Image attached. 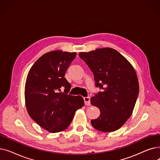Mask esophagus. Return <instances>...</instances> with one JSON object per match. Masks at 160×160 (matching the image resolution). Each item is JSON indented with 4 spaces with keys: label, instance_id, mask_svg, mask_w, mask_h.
<instances>
[{
    "label": "esophagus",
    "instance_id": "esophagus-1",
    "mask_svg": "<svg viewBox=\"0 0 160 160\" xmlns=\"http://www.w3.org/2000/svg\"><path fill=\"white\" fill-rule=\"evenodd\" d=\"M83 100H84V102L86 106H89L90 105V97H87L83 98Z\"/></svg>",
    "mask_w": 160,
    "mask_h": 160
}]
</instances>
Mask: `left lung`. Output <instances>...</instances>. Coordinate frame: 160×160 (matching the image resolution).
I'll use <instances>...</instances> for the list:
<instances>
[{
    "label": "left lung",
    "mask_w": 160,
    "mask_h": 160,
    "mask_svg": "<svg viewBox=\"0 0 160 160\" xmlns=\"http://www.w3.org/2000/svg\"><path fill=\"white\" fill-rule=\"evenodd\" d=\"M79 56L92 71L95 87L101 91L91 98L100 114L92 119L93 127L101 132L120 128L130 118L139 95V82L135 70L123 56L111 48H98Z\"/></svg>",
    "instance_id": "8db88e82"
}]
</instances>
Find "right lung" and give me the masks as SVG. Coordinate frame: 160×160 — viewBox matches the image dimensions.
I'll list each match as a JSON object with an SVG mask.
<instances>
[{"label":"right lung","mask_w":160,"mask_h":160,"mask_svg":"<svg viewBox=\"0 0 160 160\" xmlns=\"http://www.w3.org/2000/svg\"><path fill=\"white\" fill-rule=\"evenodd\" d=\"M76 55L61 50L46 53L33 63L27 75L24 89L27 112L50 132L65 130L75 112L84 105L81 96L68 95L71 86L64 77Z\"/></svg>","instance_id":"right-lung-1"}]
</instances>
